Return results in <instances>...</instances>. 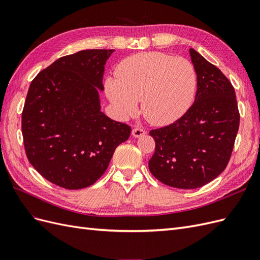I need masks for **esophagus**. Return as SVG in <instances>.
<instances>
[{
	"label": "esophagus",
	"instance_id": "obj_1",
	"mask_svg": "<svg viewBox=\"0 0 260 260\" xmlns=\"http://www.w3.org/2000/svg\"><path fill=\"white\" fill-rule=\"evenodd\" d=\"M145 135H146V131L141 128H135L132 130V136L135 138H141V137H144Z\"/></svg>",
	"mask_w": 260,
	"mask_h": 260
}]
</instances>
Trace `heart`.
Returning <instances> with one entry per match:
<instances>
[{
	"label": "heart",
	"instance_id": "heart-1",
	"mask_svg": "<svg viewBox=\"0 0 260 260\" xmlns=\"http://www.w3.org/2000/svg\"><path fill=\"white\" fill-rule=\"evenodd\" d=\"M116 78L105 80L108 101L123 119L136 116L138 101L147 121L166 125L180 119L193 104L198 74L190 60L161 52H142L122 59Z\"/></svg>",
	"mask_w": 260,
	"mask_h": 260
}]
</instances>
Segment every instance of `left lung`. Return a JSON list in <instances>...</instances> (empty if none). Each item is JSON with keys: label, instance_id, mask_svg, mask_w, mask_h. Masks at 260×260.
Listing matches in <instances>:
<instances>
[{"label": "left lung", "instance_id": "obj_1", "mask_svg": "<svg viewBox=\"0 0 260 260\" xmlns=\"http://www.w3.org/2000/svg\"><path fill=\"white\" fill-rule=\"evenodd\" d=\"M190 56L198 74L193 105L174 123L149 132L156 143L149 171L183 190L205 185L225 169L240 124L231 82L194 49Z\"/></svg>", "mask_w": 260, "mask_h": 260}]
</instances>
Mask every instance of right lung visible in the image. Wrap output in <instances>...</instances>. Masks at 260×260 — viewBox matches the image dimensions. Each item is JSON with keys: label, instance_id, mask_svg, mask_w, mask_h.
<instances>
[{"label": "right lung", "instance_id": "add662e5", "mask_svg": "<svg viewBox=\"0 0 260 260\" xmlns=\"http://www.w3.org/2000/svg\"><path fill=\"white\" fill-rule=\"evenodd\" d=\"M115 50H84L55 60L31 82L21 130L34 168L68 190L104 174L131 128L101 111L105 64Z\"/></svg>", "mask_w": 260, "mask_h": 260}]
</instances>
